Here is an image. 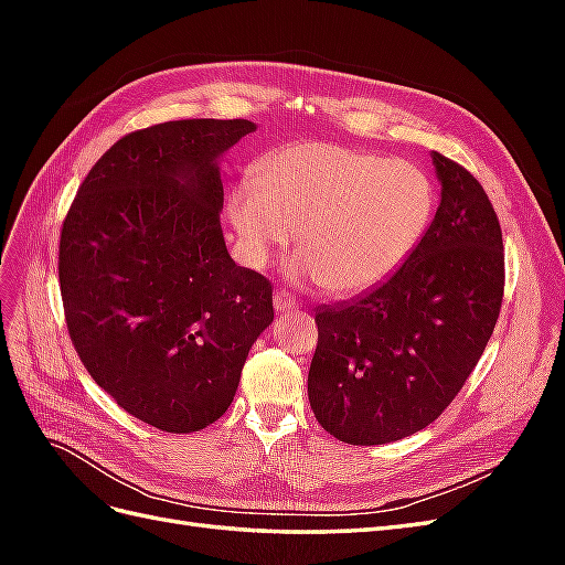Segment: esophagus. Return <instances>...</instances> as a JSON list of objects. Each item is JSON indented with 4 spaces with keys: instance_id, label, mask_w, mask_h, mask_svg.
I'll return each instance as SVG.
<instances>
[{
    "instance_id": "34e87169",
    "label": "esophagus",
    "mask_w": 565,
    "mask_h": 565,
    "mask_svg": "<svg viewBox=\"0 0 565 565\" xmlns=\"http://www.w3.org/2000/svg\"><path fill=\"white\" fill-rule=\"evenodd\" d=\"M273 306H276L278 313H289V311H297L299 309L297 299L289 295V292H276V297H273Z\"/></svg>"
}]
</instances>
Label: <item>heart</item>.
I'll return each instance as SVG.
<instances>
[{"mask_svg": "<svg viewBox=\"0 0 565 565\" xmlns=\"http://www.w3.org/2000/svg\"><path fill=\"white\" fill-rule=\"evenodd\" d=\"M434 185L407 160L328 141L289 143L233 185L226 216L247 266L264 268L297 228L287 276L363 295L396 273L431 224Z\"/></svg>", "mask_w": 565, "mask_h": 565, "instance_id": "b5f03b06", "label": "heart"}]
</instances>
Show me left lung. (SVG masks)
<instances>
[{"instance_id": "left-lung-1", "label": "left lung", "mask_w": 565, "mask_h": 565, "mask_svg": "<svg viewBox=\"0 0 565 565\" xmlns=\"http://www.w3.org/2000/svg\"><path fill=\"white\" fill-rule=\"evenodd\" d=\"M440 202L409 259L367 297L318 309L309 401L330 436L382 446L429 426L465 386L500 316L498 214L465 167L431 152Z\"/></svg>"}]
</instances>
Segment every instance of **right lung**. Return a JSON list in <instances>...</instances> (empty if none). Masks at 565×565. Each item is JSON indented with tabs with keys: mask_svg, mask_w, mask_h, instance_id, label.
Listing matches in <instances>:
<instances>
[{
	"mask_svg": "<svg viewBox=\"0 0 565 565\" xmlns=\"http://www.w3.org/2000/svg\"><path fill=\"white\" fill-rule=\"evenodd\" d=\"M254 129L179 119L134 131L92 167L63 221L61 297L82 363L167 434L226 413L273 322L270 282L231 259L218 221V160Z\"/></svg>",
	"mask_w": 565,
	"mask_h": 565,
	"instance_id": "1",
	"label": "right lung"
}]
</instances>
